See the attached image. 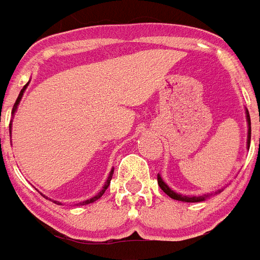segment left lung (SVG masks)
<instances>
[{
    "label": "left lung",
    "mask_w": 260,
    "mask_h": 260,
    "mask_svg": "<svg viewBox=\"0 0 260 260\" xmlns=\"http://www.w3.org/2000/svg\"><path fill=\"white\" fill-rule=\"evenodd\" d=\"M247 121H248V146H249V143H251V118H249V113L247 111ZM157 182H158V186L161 187V190L164 191L167 196H169L171 199L174 200H178V201H186V203H199V201H204L205 200V197H187V196H180V194L175 193L174 190H171L167 186V184L164 183V180L161 179V176L159 175H157ZM216 193H220V190L219 191H216Z\"/></svg>",
    "instance_id": "8db88e82"
}]
</instances>
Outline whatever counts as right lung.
Wrapping results in <instances>:
<instances>
[{
  "instance_id": "1",
  "label": "right lung",
  "mask_w": 260,
  "mask_h": 260,
  "mask_svg": "<svg viewBox=\"0 0 260 260\" xmlns=\"http://www.w3.org/2000/svg\"><path fill=\"white\" fill-rule=\"evenodd\" d=\"M27 85H28V82H27V84H26V85L23 86V89H22V91H20V93H19V96H17L16 102H15V105H13L12 113H15V110H16L17 105H19V102H20V99H22L23 92H24V89H26V88H27ZM9 131H11V129H9ZM113 172H114V169H111L110 176H109V179H107V182H106V184H105V186H103V189L101 190V193H98V194H96V196H95V197H92V199L86 200V201H84V203H80V204H78V205H86V204H91V203H93V201H96V200H99V199H101L102 196H103V194H105L106 189H107V187H109V184H110V180H111V178H113ZM55 203H56V201H55ZM56 204H59V203H56Z\"/></svg>"
}]
</instances>
